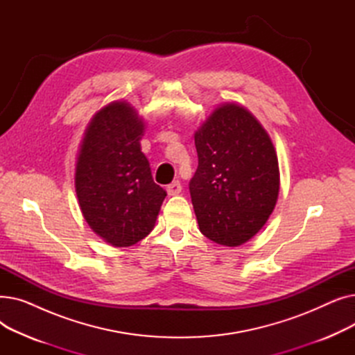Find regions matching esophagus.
Returning <instances> with one entry per match:
<instances>
[{"label": "esophagus", "mask_w": 355, "mask_h": 355, "mask_svg": "<svg viewBox=\"0 0 355 355\" xmlns=\"http://www.w3.org/2000/svg\"><path fill=\"white\" fill-rule=\"evenodd\" d=\"M181 190H182V187H181L180 181H174V182L166 185V193H168V196H177V194L181 193Z\"/></svg>", "instance_id": "1"}]
</instances>
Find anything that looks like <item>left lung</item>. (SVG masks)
Here are the masks:
<instances>
[{"label":"left lung","instance_id":"8db88e82","mask_svg":"<svg viewBox=\"0 0 355 355\" xmlns=\"http://www.w3.org/2000/svg\"><path fill=\"white\" fill-rule=\"evenodd\" d=\"M198 166L190 194L207 239L223 246L246 243L265 226L279 194L273 144L243 106L217 107L194 137Z\"/></svg>","mask_w":355,"mask_h":355}]
</instances>
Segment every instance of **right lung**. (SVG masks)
<instances>
[{
  "label": "right lung",
  "mask_w": 355,
  "mask_h": 355,
  "mask_svg": "<svg viewBox=\"0 0 355 355\" xmlns=\"http://www.w3.org/2000/svg\"><path fill=\"white\" fill-rule=\"evenodd\" d=\"M144 122L128 103L114 102L89 123L74 185L92 230L107 243L128 248L155 226L166 191L154 182L141 151Z\"/></svg>",
  "instance_id": "add662e5"
}]
</instances>
